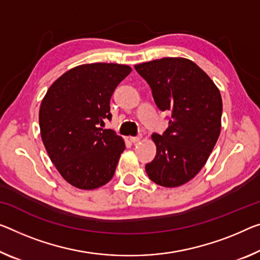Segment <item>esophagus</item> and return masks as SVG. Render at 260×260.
<instances>
[{
    "label": "esophagus",
    "mask_w": 260,
    "mask_h": 260,
    "mask_svg": "<svg viewBox=\"0 0 260 260\" xmlns=\"http://www.w3.org/2000/svg\"><path fill=\"white\" fill-rule=\"evenodd\" d=\"M142 137H143V136L139 135V136H136V137H129V139H130L131 143H138V142L142 141Z\"/></svg>",
    "instance_id": "obj_1"
}]
</instances>
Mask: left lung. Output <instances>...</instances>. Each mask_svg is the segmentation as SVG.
Here are the masks:
<instances>
[{
    "label": "left lung",
    "mask_w": 260,
    "mask_h": 260,
    "mask_svg": "<svg viewBox=\"0 0 260 260\" xmlns=\"http://www.w3.org/2000/svg\"><path fill=\"white\" fill-rule=\"evenodd\" d=\"M146 80L154 102L170 111L169 127L152 135L157 154L145 165L153 182L162 187L185 185L197 175L221 133V93L205 71L186 58H161L135 65Z\"/></svg>",
    "instance_id": "8db88e82"
}]
</instances>
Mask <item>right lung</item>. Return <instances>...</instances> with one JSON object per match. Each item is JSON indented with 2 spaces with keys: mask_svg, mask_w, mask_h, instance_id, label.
<instances>
[{
  "mask_svg": "<svg viewBox=\"0 0 260 260\" xmlns=\"http://www.w3.org/2000/svg\"><path fill=\"white\" fill-rule=\"evenodd\" d=\"M130 72L113 62L80 65L55 80L43 99L44 146L61 177L79 189H96L114 177L124 139L101 126L111 118V95Z\"/></svg>",
  "mask_w": 260,
  "mask_h": 260,
  "instance_id": "right-lung-1",
  "label": "right lung"
}]
</instances>
